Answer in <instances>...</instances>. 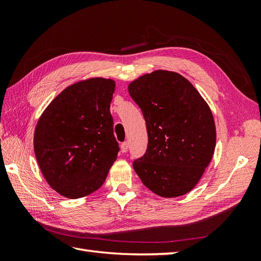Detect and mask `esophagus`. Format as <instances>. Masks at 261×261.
<instances>
[{"instance_id":"1","label":"esophagus","mask_w":261,"mask_h":261,"mask_svg":"<svg viewBox=\"0 0 261 261\" xmlns=\"http://www.w3.org/2000/svg\"><path fill=\"white\" fill-rule=\"evenodd\" d=\"M127 149H129V143H127V141H124L121 143V150L122 152H126Z\"/></svg>"}]
</instances>
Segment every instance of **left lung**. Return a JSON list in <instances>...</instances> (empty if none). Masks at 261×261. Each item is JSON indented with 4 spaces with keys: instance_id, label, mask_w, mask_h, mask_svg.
I'll list each match as a JSON object with an SVG mask.
<instances>
[{
    "instance_id": "1",
    "label": "left lung",
    "mask_w": 261,
    "mask_h": 261,
    "mask_svg": "<svg viewBox=\"0 0 261 261\" xmlns=\"http://www.w3.org/2000/svg\"><path fill=\"white\" fill-rule=\"evenodd\" d=\"M145 116L146 153L134 162L143 185L163 197L191 192L213 157V114L201 94L178 73L154 70L129 84Z\"/></svg>"
}]
</instances>
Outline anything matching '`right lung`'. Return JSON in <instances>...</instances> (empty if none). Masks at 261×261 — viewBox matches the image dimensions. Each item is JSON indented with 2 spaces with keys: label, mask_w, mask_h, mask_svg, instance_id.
Returning <instances> with one entry per match:
<instances>
[{
  "label": "right lung",
  "mask_w": 261,
  "mask_h": 261,
  "mask_svg": "<svg viewBox=\"0 0 261 261\" xmlns=\"http://www.w3.org/2000/svg\"><path fill=\"white\" fill-rule=\"evenodd\" d=\"M113 80L90 79L66 87L39 119L33 148L51 188L68 198L103 185L120 150L110 104Z\"/></svg>",
  "instance_id": "add662e5"
}]
</instances>
